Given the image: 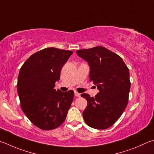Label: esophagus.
<instances>
[{
  "label": "esophagus",
  "instance_id": "34e87169",
  "mask_svg": "<svg viewBox=\"0 0 154 154\" xmlns=\"http://www.w3.org/2000/svg\"><path fill=\"white\" fill-rule=\"evenodd\" d=\"M74 95L75 97H80V93L76 92V91H75V92H74Z\"/></svg>",
  "mask_w": 154,
  "mask_h": 154
}]
</instances>
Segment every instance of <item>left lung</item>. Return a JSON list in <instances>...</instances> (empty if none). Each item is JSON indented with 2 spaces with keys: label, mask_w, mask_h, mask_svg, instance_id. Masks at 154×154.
<instances>
[{
  "label": "left lung",
  "mask_w": 154,
  "mask_h": 154,
  "mask_svg": "<svg viewBox=\"0 0 154 154\" xmlns=\"http://www.w3.org/2000/svg\"><path fill=\"white\" fill-rule=\"evenodd\" d=\"M76 53L87 61L90 81L99 91L95 97L81 95L87 101L83 118L91 128L106 129L119 119L128 104L131 88L128 68L119 55L101 46L77 50Z\"/></svg>",
  "instance_id": "8db88e82"
}]
</instances>
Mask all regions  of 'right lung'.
I'll return each mask as SVG.
<instances>
[{
    "label": "right lung",
    "instance_id": "right-lung-1",
    "mask_svg": "<svg viewBox=\"0 0 154 154\" xmlns=\"http://www.w3.org/2000/svg\"><path fill=\"white\" fill-rule=\"evenodd\" d=\"M71 51L50 47L35 53L21 66L17 89L24 114L42 130H52L62 125L74 98V91L55 89L60 72Z\"/></svg>",
    "mask_w": 154,
    "mask_h": 154
}]
</instances>
